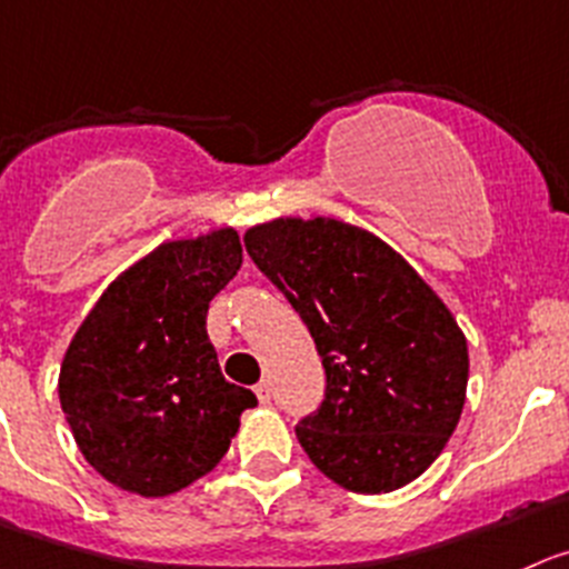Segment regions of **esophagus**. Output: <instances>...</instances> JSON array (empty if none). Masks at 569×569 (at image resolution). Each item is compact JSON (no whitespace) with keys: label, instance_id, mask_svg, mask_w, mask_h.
I'll return each mask as SVG.
<instances>
[{"label":"esophagus","instance_id":"34e87169","mask_svg":"<svg viewBox=\"0 0 569 569\" xmlns=\"http://www.w3.org/2000/svg\"><path fill=\"white\" fill-rule=\"evenodd\" d=\"M254 396H258L260 405H267L269 398H272V385H269V381H258V385H254Z\"/></svg>","mask_w":569,"mask_h":569}]
</instances>
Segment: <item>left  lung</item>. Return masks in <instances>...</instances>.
<instances>
[{"label": "left lung", "mask_w": 569, "mask_h": 569, "mask_svg": "<svg viewBox=\"0 0 569 569\" xmlns=\"http://www.w3.org/2000/svg\"><path fill=\"white\" fill-rule=\"evenodd\" d=\"M326 368V398L295 427L311 463L357 493L432 466L466 401L469 348L440 297L396 249L333 219H278L243 236Z\"/></svg>", "instance_id": "8db88e82"}]
</instances>
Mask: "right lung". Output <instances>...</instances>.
Instances as JSON below:
<instances>
[{
	"label": "right lung",
	"mask_w": 569,
	"mask_h": 569,
	"mask_svg": "<svg viewBox=\"0 0 569 569\" xmlns=\"http://www.w3.org/2000/svg\"><path fill=\"white\" fill-rule=\"evenodd\" d=\"M243 263L236 230L171 241L103 291L69 342L61 410L109 482L164 497L216 469L252 390L221 376L207 306Z\"/></svg>",
	"instance_id": "1"
}]
</instances>
